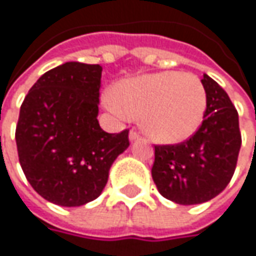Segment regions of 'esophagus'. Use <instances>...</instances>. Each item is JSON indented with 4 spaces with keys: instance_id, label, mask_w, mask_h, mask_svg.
<instances>
[{
    "instance_id": "esophagus-1",
    "label": "esophagus",
    "mask_w": 256,
    "mask_h": 256,
    "mask_svg": "<svg viewBox=\"0 0 256 256\" xmlns=\"http://www.w3.org/2000/svg\"><path fill=\"white\" fill-rule=\"evenodd\" d=\"M138 138H140V134H138L136 131H131V132H130V140H131V141H135V140H138Z\"/></svg>"
}]
</instances>
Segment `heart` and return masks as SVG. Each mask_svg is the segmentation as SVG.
Instances as JSON below:
<instances>
[{
    "label": "heart",
    "instance_id": "obj_1",
    "mask_svg": "<svg viewBox=\"0 0 256 256\" xmlns=\"http://www.w3.org/2000/svg\"><path fill=\"white\" fill-rule=\"evenodd\" d=\"M105 100L116 115L140 118L147 136L160 144L188 140L202 125L208 108L203 82L196 74L176 70L124 80Z\"/></svg>",
    "mask_w": 256,
    "mask_h": 256
}]
</instances>
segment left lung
Wrapping results in <instances>:
<instances>
[{
	"label": "left lung",
	"mask_w": 256,
	"mask_h": 256,
	"mask_svg": "<svg viewBox=\"0 0 256 256\" xmlns=\"http://www.w3.org/2000/svg\"><path fill=\"white\" fill-rule=\"evenodd\" d=\"M202 82L208 108L198 130L180 144L156 146L151 168L161 196L178 204H198L229 184L242 144L236 108L208 74Z\"/></svg>",
	"instance_id": "1"
}]
</instances>
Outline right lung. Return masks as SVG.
Returning <instances> with one entry per match:
<instances>
[{"label": "right lung", "instance_id": "right-lung-1", "mask_svg": "<svg viewBox=\"0 0 256 256\" xmlns=\"http://www.w3.org/2000/svg\"><path fill=\"white\" fill-rule=\"evenodd\" d=\"M102 68L68 62L32 84L16 128L26 178L46 200L66 208L95 200L109 168L128 146V130L105 132L98 122Z\"/></svg>", "mask_w": 256, "mask_h": 256}]
</instances>
